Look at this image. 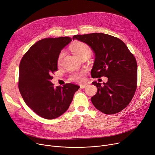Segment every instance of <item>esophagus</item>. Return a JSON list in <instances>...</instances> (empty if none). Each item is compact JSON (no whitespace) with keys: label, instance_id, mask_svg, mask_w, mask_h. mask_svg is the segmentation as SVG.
Returning a JSON list of instances; mask_svg holds the SVG:
<instances>
[{"label":"esophagus","instance_id":"esophagus-1","mask_svg":"<svg viewBox=\"0 0 155 155\" xmlns=\"http://www.w3.org/2000/svg\"><path fill=\"white\" fill-rule=\"evenodd\" d=\"M87 84H84V85H80V88H81V89H84L85 87H87Z\"/></svg>","mask_w":155,"mask_h":155}]
</instances>
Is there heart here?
Masks as SVG:
<instances>
[{
  "label": "heart",
  "instance_id": "heart-1",
  "mask_svg": "<svg viewBox=\"0 0 155 155\" xmlns=\"http://www.w3.org/2000/svg\"><path fill=\"white\" fill-rule=\"evenodd\" d=\"M71 50L73 54L78 59H80L84 57L89 58L92 53V51L89 48V46H88L85 43L80 42H77L74 44L71 47ZM63 56V52H61L59 54V57H58V63L61 61ZM82 79V75L79 73H75L70 77V80L71 81H74V82H80L81 81Z\"/></svg>",
  "mask_w": 155,
  "mask_h": 155
}]
</instances>
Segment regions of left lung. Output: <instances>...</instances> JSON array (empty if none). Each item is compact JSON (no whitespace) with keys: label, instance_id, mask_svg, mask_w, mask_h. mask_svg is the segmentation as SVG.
I'll return each mask as SVG.
<instances>
[{"label":"left lung","instance_id":"1","mask_svg":"<svg viewBox=\"0 0 155 155\" xmlns=\"http://www.w3.org/2000/svg\"><path fill=\"white\" fill-rule=\"evenodd\" d=\"M88 45L95 54L91 70L93 78L106 77L103 85L92 84L97 88L91 97L96 108L104 114L112 115L123 110L135 94L137 81V65L135 57L120 39L102 33L77 35L73 40Z\"/></svg>","mask_w":155,"mask_h":155}]
</instances>
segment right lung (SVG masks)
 Returning a JSON list of instances; mask_svg holds the SVG:
<instances>
[{"label": "right lung", "mask_w": 155, "mask_h": 155, "mask_svg": "<svg viewBox=\"0 0 155 155\" xmlns=\"http://www.w3.org/2000/svg\"><path fill=\"white\" fill-rule=\"evenodd\" d=\"M71 40L68 37L40 40L31 47L20 62L19 92L27 106L44 118L54 119L62 115L80 88L73 84L55 87L51 82L52 74L58 70L60 52Z\"/></svg>", "instance_id": "add662e5"}]
</instances>
